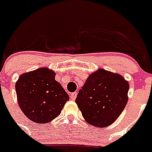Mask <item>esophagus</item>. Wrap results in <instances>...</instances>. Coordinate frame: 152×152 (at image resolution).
<instances>
[{"mask_svg": "<svg viewBox=\"0 0 152 152\" xmlns=\"http://www.w3.org/2000/svg\"><path fill=\"white\" fill-rule=\"evenodd\" d=\"M70 99H72V100H75V98H76V96H77V93H73L70 94Z\"/></svg>", "mask_w": 152, "mask_h": 152, "instance_id": "obj_1", "label": "esophagus"}]
</instances>
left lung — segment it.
Wrapping results in <instances>:
<instances>
[{"label":"left lung","mask_w":152,"mask_h":152,"mask_svg":"<svg viewBox=\"0 0 152 152\" xmlns=\"http://www.w3.org/2000/svg\"><path fill=\"white\" fill-rule=\"evenodd\" d=\"M129 88V82L121 75L99 69L88 76L75 103L88 124L107 127L124 110Z\"/></svg>","instance_id":"1"}]
</instances>
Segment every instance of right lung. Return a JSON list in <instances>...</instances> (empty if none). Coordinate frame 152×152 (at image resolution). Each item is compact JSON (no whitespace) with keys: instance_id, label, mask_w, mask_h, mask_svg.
Here are the masks:
<instances>
[{"instance_id":"1","label":"right lung","mask_w":152,"mask_h":152,"mask_svg":"<svg viewBox=\"0 0 152 152\" xmlns=\"http://www.w3.org/2000/svg\"><path fill=\"white\" fill-rule=\"evenodd\" d=\"M47 67L24 73L15 83L18 104L26 117L37 123H47L58 117L68 94Z\"/></svg>"}]
</instances>
